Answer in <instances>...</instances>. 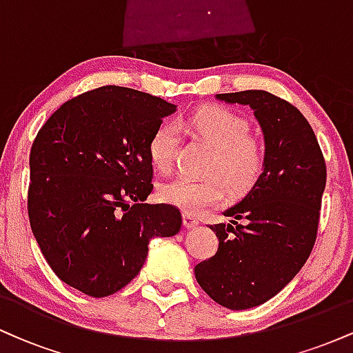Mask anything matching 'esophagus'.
Masks as SVG:
<instances>
[{
    "label": "esophagus",
    "mask_w": 353,
    "mask_h": 353,
    "mask_svg": "<svg viewBox=\"0 0 353 353\" xmlns=\"http://www.w3.org/2000/svg\"><path fill=\"white\" fill-rule=\"evenodd\" d=\"M182 222H184L185 229H194L197 224H199V221H197L194 216H190V214H184V216H182Z\"/></svg>",
    "instance_id": "1"
}]
</instances>
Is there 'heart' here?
Here are the masks:
<instances>
[{
  "label": "heart",
  "instance_id": "b5f03b06",
  "mask_svg": "<svg viewBox=\"0 0 353 353\" xmlns=\"http://www.w3.org/2000/svg\"><path fill=\"white\" fill-rule=\"evenodd\" d=\"M202 141L214 149V156L205 169L209 179H176L163 182L157 188V197L165 204L179 208L188 214H199L221 202L225 190L230 196H242L254 188L264 171V149L250 134V124L236 111L222 106L201 108L181 121ZM177 129L163 123L154 129L148 143V156L152 168L168 172L174 164L177 151Z\"/></svg>",
  "mask_w": 353,
  "mask_h": 353
}]
</instances>
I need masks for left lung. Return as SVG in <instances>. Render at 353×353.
Masks as SVG:
<instances>
[{
  "mask_svg": "<svg viewBox=\"0 0 353 353\" xmlns=\"http://www.w3.org/2000/svg\"><path fill=\"white\" fill-rule=\"evenodd\" d=\"M254 109L265 143L264 171L245 197L210 225L216 255L194 267L219 305L245 310L277 295L309 259L319 229L327 169L309 121L290 103L261 89L216 94Z\"/></svg>",
  "mask_w": 353,
  "mask_h": 353,
  "instance_id": "8db88e82",
  "label": "left lung"
}]
</instances>
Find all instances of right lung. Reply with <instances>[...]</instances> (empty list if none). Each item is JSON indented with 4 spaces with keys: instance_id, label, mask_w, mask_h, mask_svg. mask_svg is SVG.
<instances>
[{
    "instance_id": "add662e5",
    "label": "right lung",
    "mask_w": 353,
    "mask_h": 353,
    "mask_svg": "<svg viewBox=\"0 0 353 353\" xmlns=\"http://www.w3.org/2000/svg\"><path fill=\"white\" fill-rule=\"evenodd\" d=\"M176 106L148 92L103 86L52 112L30 154L28 216L58 277L108 297L143 269L149 242L181 230L179 209L144 204L152 192L148 143Z\"/></svg>"
}]
</instances>
